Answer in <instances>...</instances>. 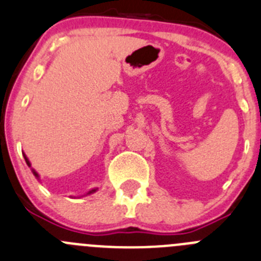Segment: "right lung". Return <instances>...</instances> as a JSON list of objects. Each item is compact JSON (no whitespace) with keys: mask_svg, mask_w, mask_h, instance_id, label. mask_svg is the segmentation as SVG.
Wrapping results in <instances>:
<instances>
[{"mask_svg":"<svg viewBox=\"0 0 261 261\" xmlns=\"http://www.w3.org/2000/svg\"><path fill=\"white\" fill-rule=\"evenodd\" d=\"M23 156H24V159H25V163H27V165H28V166H29V168H31V166H32V164H31V161H29V159H28V158H27V155H25V153H23ZM32 172H33L34 177H36V178H37V179H39V175H38V173H37V172H36V170H34V169H32ZM96 191H97V188H93V190H91V191H89V192H88V193H87V195H91V193L96 192Z\"/></svg>","mask_w":261,"mask_h":261,"instance_id":"add662e5","label":"right lung"}]
</instances>
